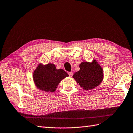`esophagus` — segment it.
<instances>
[{"mask_svg":"<svg viewBox=\"0 0 133 133\" xmlns=\"http://www.w3.org/2000/svg\"><path fill=\"white\" fill-rule=\"evenodd\" d=\"M68 74H69V75L70 77H71L73 75V72H69V73H68Z\"/></svg>","mask_w":133,"mask_h":133,"instance_id":"34e87169","label":"esophagus"}]
</instances>
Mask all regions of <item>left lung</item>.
Returning <instances> with one entry per match:
<instances>
[{
  "label": "left lung",
  "mask_w": 133,
  "mask_h": 133,
  "mask_svg": "<svg viewBox=\"0 0 133 133\" xmlns=\"http://www.w3.org/2000/svg\"><path fill=\"white\" fill-rule=\"evenodd\" d=\"M80 70L74 74L73 78L83 89L89 90L100 84L103 80V70L96 60L92 62H83Z\"/></svg>",
  "instance_id": "8db88e82"
}]
</instances>
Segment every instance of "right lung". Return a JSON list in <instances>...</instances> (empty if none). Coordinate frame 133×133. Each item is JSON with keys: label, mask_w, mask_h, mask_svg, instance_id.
Masks as SVG:
<instances>
[{"label": "right lung", "mask_w": 133, "mask_h": 133, "mask_svg": "<svg viewBox=\"0 0 133 133\" xmlns=\"http://www.w3.org/2000/svg\"><path fill=\"white\" fill-rule=\"evenodd\" d=\"M62 69H57L52 63L39 64L33 72V78L36 86L40 90L53 92L62 80L69 76Z\"/></svg>", "instance_id": "obj_1"}]
</instances>
